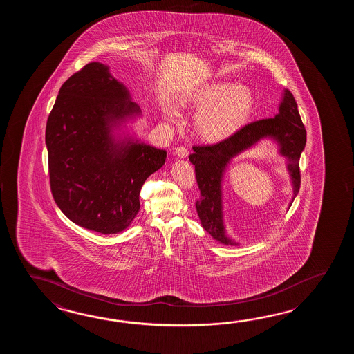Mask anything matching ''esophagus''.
<instances>
[{"label":"esophagus","mask_w":354,"mask_h":354,"mask_svg":"<svg viewBox=\"0 0 354 354\" xmlns=\"http://www.w3.org/2000/svg\"><path fill=\"white\" fill-rule=\"evenodd\" d=\"M174 154L180 158H186L188 156V151L185 147H177V148H174Z\"/></svg>","instance_id":"1"}]
</instances>
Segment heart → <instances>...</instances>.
<instances>
[{
	"mask_svg": "<svg viewBox=\"0 0 354 354\" xmlns=\"http://www.w3.org/2000/svg\"><path fill=\"white\" fill-rule=\"evenodd\" d=\"M180 104L196 110L192 128L203 142L218 143L238 133L248 122L254 97L252 91L236 82H214L187 92L180 97ZM168 121L178 122L180 111L172 101L163 105Z\"/></svg>",
	"mask_w": 354,
	"mask_h": 354,
	"instance_id": "heart-1",
	"label": "heart"
}]
</instances>
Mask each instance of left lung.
Here are the masks:
<instances>
[{"label":"left lung","mask_w":354,"mask_h":354,"mask_svg":"<svg viewBox=\"0 0 354 354\" xmlns=\"http://www.w3.org/2000/svg\"><path fill=\"white\" fill-rule=\"evenodd\" d=\"M263 140L276 143L279 156L286 159L287 174L292 186V198L288 203L291 206L300 189L299 162L306 144V130L290 91L282 92L279 113L274 118L250 122L220 143L194 147V153L189 154L200 189V198L195 203L198 218L203 229L223 244H239L226 232L223 200L224 176L234 158Z\"/></svg>","instance_id":"8db88e82"}]
</instances>
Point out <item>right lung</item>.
Instances as JSON below:
<instances>
[{
  "instance_id": "right-lung-1",
  "label": "right lung",
  "mask_w": 354,
  "mask_h": 354,
  "mask_svg": "<svg viewBox=\"0 0 354 354\" xmlns=\"http://www.w3.org/2000/svg\"><path fill=\"white\" fill-rule=\"evenodd\" d=\"M139 118L128 87L100 62L62 84L46 121L49 177L55 203L77 225L119 233L139 212L142 186L167 157L130 133Z\"/></svg>"
}]
</instances>
